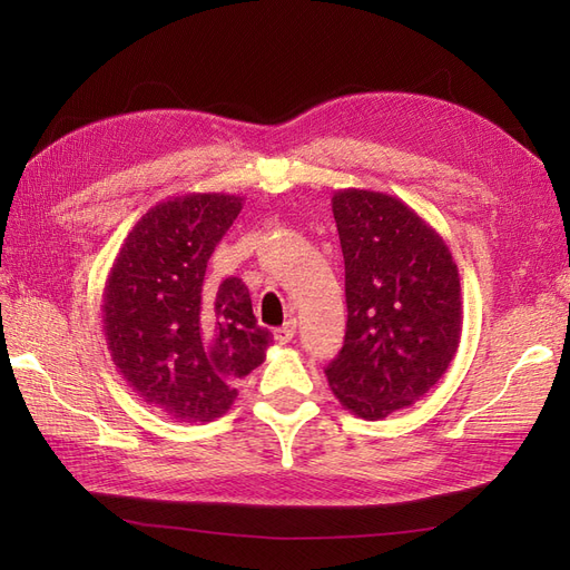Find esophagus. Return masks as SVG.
I'll use <instances>...</instances> for the list:
<instances>
[{
  "mask_svg": "<svg viewBox=\"0 0 570 570\" xmlns=\"http://www.w3.org/2000/svg\"><path fill=\"white\" fill-rule=\"evenodd\" d=\"M295 333H297V321H287L285 325L275 327L273 337H275V342H278V344H287L292 337H295Z\"/></svg>",
  "mask_w": 570,
  "mask_h": 570,
  "instance_id": "1",
  "label": "esophagus"
}]
</instances>
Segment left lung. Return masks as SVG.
<instances>
[{
  "label": "left lung",
  "mask_w": 570,
  "mask_h": 570,
  "mask_svg": "<svg viewBox=\"0 0 570 570\" xmlns=\"http://www.w3.org/2000/svg\"><path fill=\"white\" fill-rule=\"evenodd\" d=\"M347 333L325 368L340 404L381 421L433 387L461 340L459 268L440 233L385 193L337 189Z\"/></svg>",
  "instance_id": "8db88e82"
}]
</instances>
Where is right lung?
<instances>
[{
  "mask_svg": "<svg viewBox=\"0 0 570 570\" xmlns=\"http://www.w3.org/2000/svg\"><path fill=\"white\" fill-rule=\"evenodd\" d=\"M239 212L243 197L226 193L159 202L135 223L107 278L101 321L118 373L142 402L185 423L223 416L237 377L264 364L273 342L243 281H204Z\"/></svg>",
  "mask_w": 570,
  "mask_h": 570,
  "instance_id": "right-lung-1",
  "label": "right lung"
}]
</instances>
